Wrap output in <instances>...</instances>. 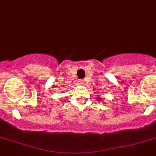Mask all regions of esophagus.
I'll use <instances>...</instances> for the list:
<instances>
[{
    "instance_id": "1",
    "label": "esophagus",
    "mask_w": 156,
    "mask_h": 156,
    "mask_svg": "<svg viewBox=\"0 0 156 156\" xmlns=\"http://www.w3.org/2000/svg\"><path fill=\"white\" fill-rule=\"evenodd\" d=\"M84 80H79V84H81V85H83L84 84Z\"/></svg>"
}]
</instances>
